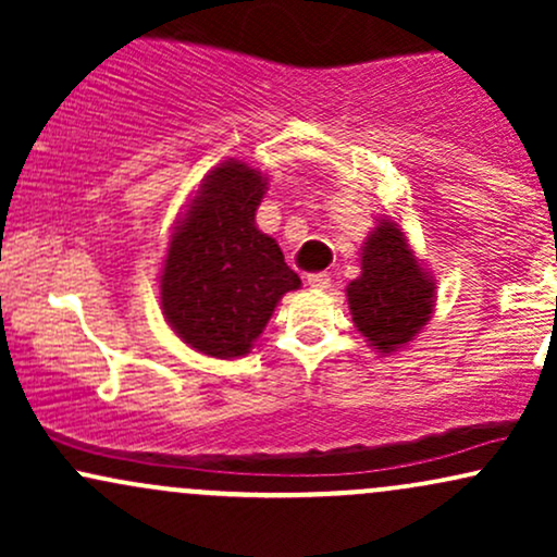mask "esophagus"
<instances>
[{
    "instance_id": "34e87169",
    "label": "esophagus",
    "mask_w": 557,
    "mask_h": 557,
    "mask_svg": "<svg viewBox=\"0 0 557 557\" xmlns=\"http://www.w3.org/2000/svg\"><path fill=\"white\" fill-rule=\"evenodd\" d=\"M306 283H309V287H314V290H324V287H330V274L327 272H311V274H306Z\"/></svg>"
}]
</instances>
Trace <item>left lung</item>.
Listing matches in <instances>:
<instances>
[{"instance_id":"8db88e82","label":"left lung","mask_w":557,"mask_h":557,"mask_svg":"<svg viewBox=\"0 0 557 557\" xmlns=\"http://www.w3.org/2000/svg\"><path fill=\"white\" fill-rule=\"evenodd\" d=\"M356 327L380 354H393L430 322L434 283L413 259L406 235L382 220L361 253V274L348 285Z\"/></svg>"}]
</instances>
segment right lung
<instances>
[{
  "label": "right lung",
  "mask_w": 557,
  "mask_h": 557,
  "mask_svg": "<svg viewBox=\"0 0 557 557\" xmlns=\"http://www.w3.org/2000/svg\"><path fill=\"white\" fill-rule=\"evenodd\" d=\"M264 188L267 177L246 162H222L172 233L159 280L162 314L198 354H248L277 300L300 287L277 243L253 222Z\"/></svg>",
  "instance_id": "obj_1"
}]
</instances>
